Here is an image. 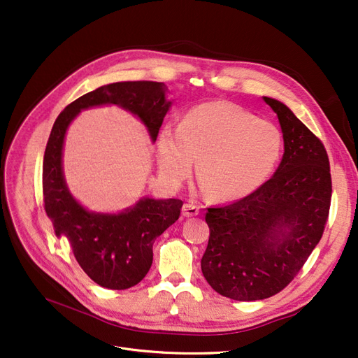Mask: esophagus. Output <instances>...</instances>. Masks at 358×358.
<instances>
[{
	"mask_svg": "<svg viewBox=\"0 0 358 358\" xmlns=\"http://www.w3.org/2000/svg\"><path fill=\"white\" fill-rule=\"evenodd\" d=\"M181 212H182V216H185V217H193V216L199 215V208L194 203H185L182 206Z\"/></svg>",
	"mask_w": 358,
	"mask_h": 358,
	"instance_id": "1",
	"label": "esophagus"
}]
</instances>
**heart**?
Wrapping results in <instances>:
<instances>
[{"instance_id": "heart-1", "label": "heart", "mask_w": 358, "mask_h": 358, "mask_svg": "<svg viewBox=\"0 0 358 358\" xmlns=\"http://www.w3.org/2000/svg\"><path fill=\"white\" fill-rule=\"evenodd\" d=\"M283 138L280 129L234 103L212 101L193 107L178 127L166 124L157 139L162 177L180 184L192 174L194 158L203 189L217 200L247 197L275 169Z\"/></svg>"}]
</instances>
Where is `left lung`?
I'll return each mask as SVG.
<instances>
[{"label":"left lung","mask_w":358,"mask_h":358,"mask_svg":"<svg viewBox=\"0 0 358 358\" xmlns=\"http://www.w3.org/2000/svg\"><path fill=\"white\" fill-rule=\"evenodd\" d=\"M277 115L285 154L274 176L250 196L206 213L210 236L201 271L219 294L254 302L283 290L321 241L331 206L327 150L285 104Z\"/></svg>","instance_id":"8db88e82"}]
</instances>
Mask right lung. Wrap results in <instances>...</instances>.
<instances>
[{
    "instance_id": "obj_1",
    "label": "right lung",
    "mask_w": 358,
    "mask_h": 358,
    "mask_svg": "<svg viewBox=\"0 0 358 358\" xmlns=\"http://www.w3.org/2000/svg\"><path fill=\"white\" fill-rule=\"evenodd\" d=\"M117 106L136 116L155 143L173 106L164 83H113L84 94L55 120L43 158L45 210L56 236H65L81 268L111 290L136 286L152 266L155 239L178 219L180 199L142 197L117 213L92 212L72 196L64 174V145L69 124L83 110Z\"/></svg>"
}]
</instances>
